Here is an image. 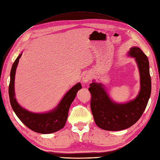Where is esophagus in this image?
<instances>
[{
    "label": "esophagus",
    "instance_id": "1",
    "mask_svg": "<svg viewBox=\"0 0 160 160\" xmlns=\"http://www.w3.org/2000/svg\"><path fill=\"white\" fill-rule=\"evenodd\" d=\"M92 79V75L89 72L85 73L82 77V81L83 83H88Z\"/></svg>",
    "mask_w": 160,
    "mask_h": 160
}]
</instances>
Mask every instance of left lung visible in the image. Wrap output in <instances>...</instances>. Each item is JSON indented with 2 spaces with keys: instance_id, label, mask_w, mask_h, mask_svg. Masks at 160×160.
Segmentation results:
<instances>
[{
  "instance_id": "left-lung-1",
  "label": "left lung",
  "mask_w": 160,
  "mask_h": 160,
  "mask_svg": "<svg viewBox=\"0 0 160 160\" xmlns=\"http://www.w3.org/2000/svg\"><path fill=\"white\" fill-rule=\"evenodd\" d=\"M128 56L134 58L139 69L141 89L135 99L117 103L109 98L102 83L92 81L89 84L92 115L96 125L102 130L119 131L133 126L141 118L150 98L151 81L147 56L137 47L130 48Z\"/></svg>"
}]
</instances>
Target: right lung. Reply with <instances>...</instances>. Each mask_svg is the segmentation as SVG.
<instances>
[{
  "label": "right lung",
  "instance_id": "add662e5",
  "mask_svg": "<svg viewBox=\"0 0 160 160\" xmlns=\"http://www.w3.org/2000/svg\"><path fill=\"white\" fill-rule=\"evenodd\" d=\"M22 54H19L15 60L11 70L9 95L11 107L21 122L34 132L40 134H51L61 130L67 122L70 106L75 99L77 92L81 89V83H77L69 89L52 111L43 113H35L27 111L17 102L14 90L15 71Z\"/></svg>",
  "mask_w": 160,
  "mask_h": 160
}]
</instances>
